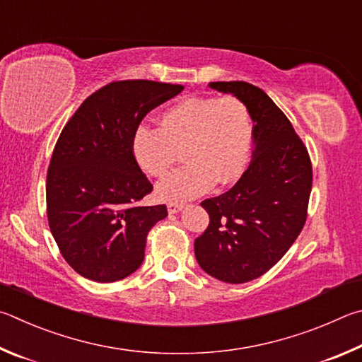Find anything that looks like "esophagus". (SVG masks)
Here are the masks:
<instances>
[{"label": "esophagus", "mask_w": 362, "mask_h": 362, "mask_svg": "<svg viewBox=\"0 0 362 362\" xmlns=\"http://www.w3.org/2000/svg\"><path fill=\"white\" fill-rule=\"evenodd\" d=\"M185 208V204H168V213L175 214L177 211H181Z\"/></svg>", "instance_id": "1"}]
</instances>
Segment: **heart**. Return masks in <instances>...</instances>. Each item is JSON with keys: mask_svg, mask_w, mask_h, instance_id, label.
Wrapping results in <instances>:
<instances>
[{"mask_svg": "<svg viewBox=\"0 0 362 362\" xmlns=\"http://www.w3.org/2000/svg\"><path fill=\"white\" fill-rule=\"evenodd\" d=\"M251 117L235 97H186L170 105L158 117L157 129L139 127L132 151L141 170L162 177L182 151L185 167L157 186L163 202L194 199L208 189L237 181L250 160Z\"/></svg>", "mask_w": 362, "mask_h": 362, "instance_id": "b5f03b06", "label": "heart"}]
</instances>
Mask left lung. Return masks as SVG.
Returning <instances> with one entry per match:
<instances>
[{
	"label": "left lung",
	"mask_w": 362,
	"mask_h": 362,
	"mask_svg": "<svg viewBox=\"0 0 362 362\" xmlns=\"http://www.w3.org/2000/svg\"><path fill=\"white\" fill-rule=\"evenodd\" d=\"M232 93L252 119V160L235 186L202 202L210 224L195 238L202 269L224 283H248L286 255L307 221L312 160L293 124L261 88L243 81L210 82Z\"/></svg>",
	"instance_id": "1"
}]
</instances>
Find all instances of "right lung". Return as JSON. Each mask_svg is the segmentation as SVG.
Segmentation results:
<instances>
[{"label": "right lung", "instance_id": "1", "mask_svg": "<svg viewBox=\"0 0 362 362\" xmlns=\"http://www.w3.org/2000/svg\"><path fill=\"white\" fill-rule=\"evenodd\" d=\"M185 86L146 79L98 88L63 127L50 157L46 204L62 256L81 276L112 283L144 259L146 238L167 206H139L151 181L132 151L146 114Z\"/></svg>", "mask_w": 362, "mask_h": 362}]
</instances>
